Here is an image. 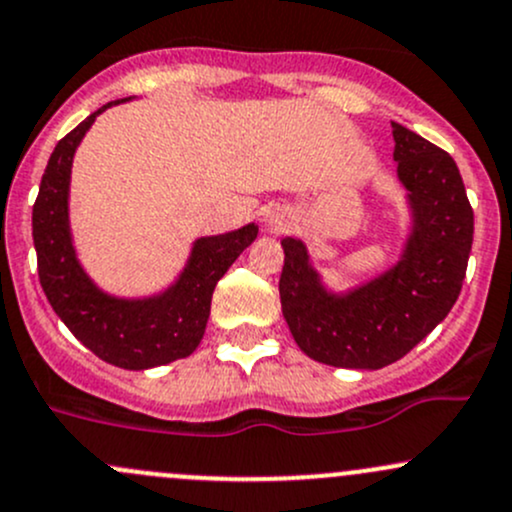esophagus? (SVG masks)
Masks as SVG:
<instances>
[{
    "label": "esophagus",
    "instance_id": "34e87169",
    "mask_svg": "<svg viewBox=\"0 0 512 512\" xmlns=\"http://www.w3.org/2000/svg\"><path fill=\"white\" fill-rule=\"evenodd\" d=\"M267 228H270V230H282L284 228L282 218H279V215H270V218H267Z\"/></svg>",
    "mask_w": 512,
    "mask_h": 512
}]
</instances>
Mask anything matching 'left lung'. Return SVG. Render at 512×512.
Segmentation results:
<instances>
[{"label":"left lung","instance_id":"obj_1","mask_svg":"<svg viewBox=\"0 0 512 512\" xmlns=\"http://www.w3.org/2000/svg\"><path fill=\"white\" fill-rule=\"evenodd\" d=\"M397 174L410 191L414 230L402 260L346 297L324 292L306 247L284 238L279 299L297 346L336 368L378 370L407 355L446 319L461 294L473 208L456 161L392 122Z\"/></svg>","mask_w":512,"mask_h":512}]
</instances>
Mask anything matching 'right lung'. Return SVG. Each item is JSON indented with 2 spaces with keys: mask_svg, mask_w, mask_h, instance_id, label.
<instances>
[{
  "mask_svg": "<svg viewBox=\"0 0 512 512\" xmlns=\"http://www.w3.org/2000/svg\"><path fill=\"white\" fill-rule=\"evenodd\" d=\"M125 100L102 105L56 144L41 176L31 225L41 287L63 324L105 363L144 370L196 351L206 333L215 284L257 238V225L198 240L181 279L161 297L125 301L102 294L75 260L68 230V181L83 134L102 110Z\"/></svg>",
  "mask_w": 512,
  "mask_h": 512,
  "instance_id": "add662e5",
  "label": "right lung"
}]
</instances>
